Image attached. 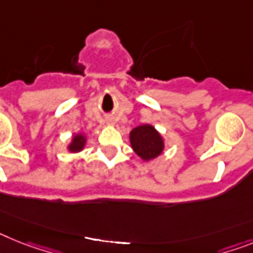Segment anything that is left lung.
<instances>
[{"label":"left lung","mask_w":253,"mask_h":253,"mask_svg":"<svg viewBox=\"0 0 253 253\" xmlns=\"http://www.w3.org/2000/svg\"><path fill=\"white\" fill-rule=\"evenodd\" d=\"M131 148L144 162L159 157L165 150V139L153 125H140L130 131Z\"/></svg>","instance_id":"left-lung-1"}]
</instances>
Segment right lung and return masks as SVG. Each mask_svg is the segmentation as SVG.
Wrapping results in <instances>:
<instances>
[{"label":"right lung","mask_w":253,"mask_h":253,"mask_svg":"<svg viewBox=\"0 0 253 253\" xmlns=\"http://www.w3.org/2000/svg\"><path fill=\"white\" fill-rule=\"evenodd\" d=\"M87 144V135L84 132L73 133L71 141L67 145V150L71 153H80L84 149Z\"/></svg>","instance_id":"1"}]
</instances>
